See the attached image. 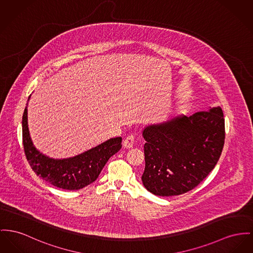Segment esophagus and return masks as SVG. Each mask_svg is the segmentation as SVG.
<instances>
[{
	"label": "esophagus",
	"instance_id": "1",
	"mask_svg": "<svg viewBox=\"0 0 253 253\" xmlns=\"http://www.w3.org/2000/svg\"><path fill=\"white\" fill-rule=\"evenodd\" d=\"M135 142V136L133 134L128 135L125 141H124V147L125 148H127V149H130L133 147Z\"/></svg>",
	"mask_w": 253,
	"mask_h": 253
}]
</instances>
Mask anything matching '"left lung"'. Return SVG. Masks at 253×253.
I'll list each match as a JSON object with an SVG mask.
<instances>
[{"label":"left lung","mask_w":253,"mask_h":253,"mask_svg":"<svg viewBox=\"0 0 253 253\" xmlns=\"http://www.w3.org/2000/svg\"><path fill=\"white\" fill-rule=\"evenodd\" d=\"M143 137V184L156 196H178L199 185L219 161L225 138L223 113L217 106L177 116L147 126Z\"/></svg>","instance_id":"1"}]
</instances>
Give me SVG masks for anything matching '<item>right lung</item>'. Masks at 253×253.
I'll return each mask as SVG.
<instances>
[{
    "label": "right lung",
    "instance_id": "right-lung-1",
    "mask_svg": "<svg viewBox=\"0 0 253 253\" xmlns=\"http://www.w3.org/2000/svg\"><path fill=\"white\" fill-rule=\"evenodd\" d=\"M22 134L25 155L34 172L51 185L65 190H80L94 182L108 159L122 148V137H116L74 157L50 158L37 151L32 142L27 106L22 119Z\"/></svg>",
    "mask_w": 253,
    "mask_h": 253
}]
</instances>
